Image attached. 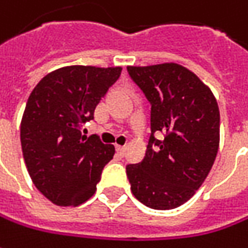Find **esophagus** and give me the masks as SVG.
<instances>
[{
    "mask_svg": "<svg viewBox=\"0 0 248 248\" xmlns=\"http://www.w3.org/2000/svg\"><path fill=\"white\" fill-rule=\"evenodd\" d=\"M116 151H118L121 155H124V153H126V145H116Z\"/></svg>",
    "mask_w": 248,
    "mask_h": 248,
    "instance_id": "esophagus-1",
    "label": "esophagus"
}]
</instances>
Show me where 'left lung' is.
<instances>
[{
	"instance_id": "1",
	"label": "left lung",
	"mask_w": 248,
	"mask_h": 248,
	"mask_svg": "<svg viewBox=\"0 0 248 248\" xmlns=\"http://www.w3.org/2000/svg\"><path fill=\"white\" fill-rule=\"evenodd\" d=\"M151 104L144 159L127 165L136 199L154 210L180 207L204 183L219 148V108L211 89L187 68L169 62L127 66ZM162 131L164 139L154 134Z\"/></svg>"
}]
</instances>
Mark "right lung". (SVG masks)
<instances>
[{
	"label": "right lung",
	"mask_w": 248,
	"mask_h": 248,
	"mask_svg": "<svg viewBox=\"0 0 248 248\" xmlns=\"http://www.w3.org/2000/svg\"><path fill=\"white\" fill-rule=\"evenodd\" d=\"M121 72V66H63L30 93L20 122L22 153L34 186L51 202L76 207L95 193L115 147L81 129Z\"/></svg>",
	"instance_id": "obj_1"
}]
</instances>
